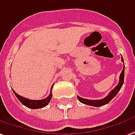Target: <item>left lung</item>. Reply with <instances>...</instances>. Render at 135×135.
Wrapping results in <instances>:
<instances>
[{
  "mask_svg": "<svg viewBox=\"0 0 135 135\" xmlns=\"http://www.w3.org/2000/svg\"><path fill=\"white\" fill-rule=\"evenodd\" d=\"M121 61L123 62V59L122 58V56H121ZM124 69H125V67H124V62H123V70H122L120 74L119 83L113 90L110 91V93L107 95V97H104L102 99H99V100H90V99H83V98H81L80 97H77L79 101L81 103L87 104V105H90V106H94V107H101V106H103L104 104H107V103H109L110 101L116 96L117 94L119 92V90H120V88L123 85V80H124Z\"/></svg>",
  "mask_w": 135,
  "mask_h": 135,
  "instance_id": "8db88e82",
  "label": "left lung"
}]
</instances>
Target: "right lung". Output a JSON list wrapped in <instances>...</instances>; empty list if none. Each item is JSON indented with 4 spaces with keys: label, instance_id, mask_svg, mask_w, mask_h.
Masks as SVG:
<instances>
[{
    "label": "right lung",
    "instance_id": "1",
    "mask_svg": "<svg viewBox=\"0 0 135 135\" xmlns=\"http://www.w3.org/2000/svg\"><path fill=\"white\" fill-rule=\"evenodd\" d=\"M52 87H53V85L51 88V93L50 94V95L48 96L47 98H45L44 99H41V100H31V99H26L25 97H21L20 96L19 94H17L15 90H13V92L14 94H15V96L17 97V98L18 99L20 102H21L23 105H25L27 107H29L31 109H38V108H42V107L47 106L49 102H50L52 98Z\"/></svg>",
    "mask_w": 135,
    "mask_h": 135
}]
</instances>
